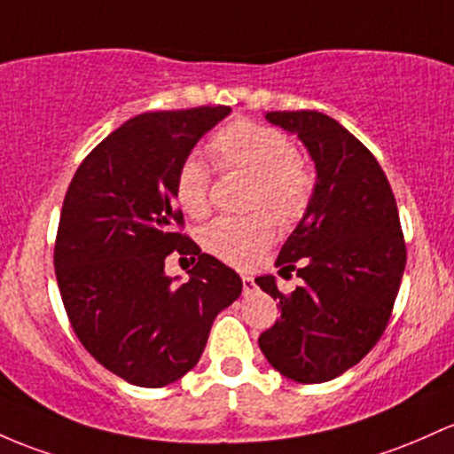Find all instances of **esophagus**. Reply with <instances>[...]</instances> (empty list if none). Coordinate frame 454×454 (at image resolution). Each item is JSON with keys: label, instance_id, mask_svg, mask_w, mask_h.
I'll return each mask as SVG.
<instances>
[{"label": "esophagus", "instance_id": "esophagus-1", "mask_svg": "<svg viewBox=\"0 0 454 454\" xmlns=\"http://www.w3.org/2000/svg\"><path fill=\"white\" fill-rule=\"evenodd\" d=\"M241 282H243V293H252L254 288H256V284H254V278L252 276H241Z\"/></svg>", "mask_w": 454, "mask_h": 454}]
</instances>
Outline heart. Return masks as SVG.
<instances>
[{"instance_id":"obj_1","label":"heart","mask_w":454,"mask_h":454,"mask_svg":"<svg viewBox=\"0 0 454 454\" xmlns=\"http://www.w3.org/2000/svg\"><path fill=\"white\" fill-rule=\"evenodd\" d=\"M208 151L222 170L250 174L246 204L254 211L213 219L202 228L200 243L211 256L228 265H246L276 237L272 212L282 226H295L306 217L315 202L317 176L297 157L293 139L267 124L252 121L226 124L208 139ZM174 198L193 219L211 211V176L196 154H189L178 166Z\"/></svg>"}]
</instances>
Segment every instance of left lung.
<instances>
[{
  "label": "left lung",
  "instance_id": "obj_1",
  "mask_svg": "<svg viewBox=\"0 0 454 454\" xmlns=\"http://www.w3.org/2000/svg\"><path fill=\"white\" fill-rule=\"evenodd\" d=\"M297 133L317 166V193L278 254L282 276L301 286L282 293L276 278L256 284L280 300V318L258 336L269 364L300 383H323L356 366L377 345L392 308L407 247L390 183L372 153L321 112H269Z\"/></svg>",
  "mask_w": 454,
  "mask_h": 454
}]
</instances>
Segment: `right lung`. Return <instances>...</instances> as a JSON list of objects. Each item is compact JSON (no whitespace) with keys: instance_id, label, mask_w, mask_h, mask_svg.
I'll return each instance as SVG.
<instances>
[{"instance_id":"1","label":"right lung","mask_w":454,"mask_h":454,"mask_svg":"<svg viewBox=\"0 0 454 454\" xmlns=\"http://www.w3.org/2000/svg\"><path fill=\"white\" fill-rule=\"evenodd\" d=\"M228 114H139L92 148L64 196L53 250L64 310L90 356L133 386L192 371L217 312L241 295V278L183 235L174 204L178 166ZM172 251L199 258L178 287L162 271Z\"/></svg>"}]
</instances>
